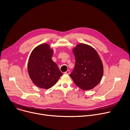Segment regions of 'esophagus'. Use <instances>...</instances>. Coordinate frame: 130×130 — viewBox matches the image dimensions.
Returning <instances> with one entry per match:
<instances>
[{"mask_svg": "<svg viewBox=\"0 0 130 130\" xmlns=\"http://www.w3.org/2000/svg\"><path fill=\"white\" fill-rule=\"evenodd\" d=\"M65 74H69L70 73V71H69V70H67L66 72H65V73H64Z\"/></svg>", "mask_w": 130, "mask_h": 130, "instance_id": "34e87169", "label": "esophagus"}]
</instances>
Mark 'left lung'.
<instances>
[{"label":"left lung","mask_w":130,"mask_h":130,"mask_svg":"<svg viewBox=\"0 0 130 130\" xmlns=\"http://www.w3.org/2000/svg\"><path fill=\"white\" fill-rule=\"evenodd\" d=\"M75 66L70 74L74 83L84 90L92 89L100 83L103 67L97 51L87 44L80 43L73 49Z\"/></svg>","instance_id":"left-lung-1"}]
</instances>
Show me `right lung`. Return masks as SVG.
<instances>
[{
	"mask_svg": "<svg viewBox=\"0 0 130 130\" xmlns=\"http://www.w3.org/2000/svg\"><path fill=\"white\" fill-rule=\"evenodd\" d=\"M53 51L43 43L31 52L28 64V71L32 82L38 87L48 89L63 75L58 66L52 59Z\"/></svg>",
	"mask_w": 130,
	"mask_h": 130,
	"instance_id": "right-lung-1",
	"label": "right lung"
}]
</instances>
